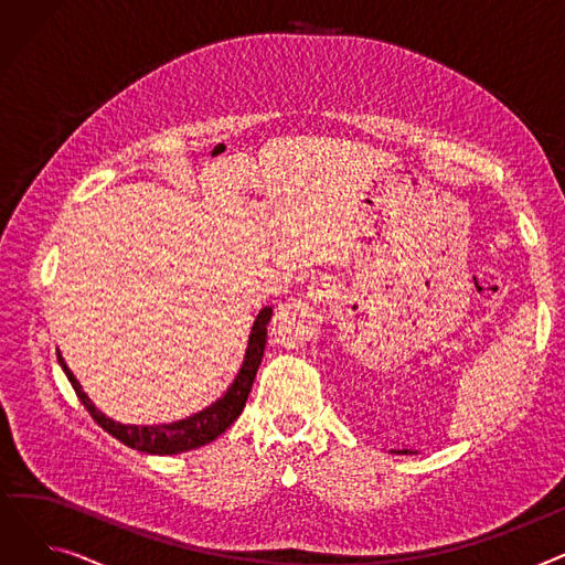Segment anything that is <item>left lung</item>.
<instances>
[{"label": "left lung", "mask_w": 565, "mask_h": 565, "mask_svg": "<svg viewBox=\"0 0 565 565\" xmlns=\"http://www.w3.org/2000/svg\"><path fill=\"white\" fill-rule=\"evenodd\" d=\"M405 454H407V451H405Z\"/></svg>", "instance_id": "1"}]
</instances>
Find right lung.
<instances>
[{"mask_svg": "<svg viewBox=\"0 0 565 565\" xmlns=\"http://www.w3.org/2000/svg\"><path fill=\"white\" fill-rule=\"evenodd\" d=\"M273 309L265 307L258 316L249 334V348L245 354V362L241 366V373L235 375L233 384L228 387V392L213 403L211 407L201 409L199 414H192L188 419L173 422V424H162V426H128V424H118L100 409H96V405L88 398L79 382L75 380L73 371L66 366L62 352H56V360L62 364L66 377L71 380L73 390L77 394V398L82 401V405L88 409V414L96 419V424L107 430L111 437H116L118 441H124L126 447L143 451V454H156V456H173V454H183V451H192L203 447V444L217 439L237 417L247 403V396L252 392V384L258 371V364L263 360V350H265V337H267V322H270Z\"/></svg>", "mask_w": 565, "mask_h": 565, "instance_id": "obj_1", "label": "right lung"}]
</instances>
